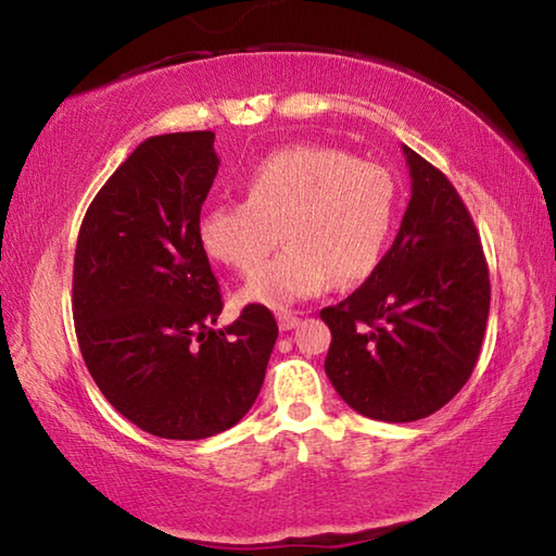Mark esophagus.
Masks as SVG:
<instances>
[{
  "instance_id": "esophagus-1",
  "label": "esophagus",
  "mask_w": 556,
  "mask_h": 556,
  "mask_svg": "<svg viewBox=\"0 0 556 556\" xmlns=\"http://www.w3.org/2000/svg\"><path fill=\"white\" fill-rule=\"evenodd\" d=\"M277 321H279L281 331H291V328L299 324V316L291 314V312H281V314H277Z\"/></svg>"
}]
</instances>
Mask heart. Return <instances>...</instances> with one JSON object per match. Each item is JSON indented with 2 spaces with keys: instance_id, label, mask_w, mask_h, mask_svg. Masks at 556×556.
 <instances>
[{
  "instance_id": "b5f03b06",
  "label": "heart",
  "mask_w": 556,
  "mask_h": 556,
  "mask_svg": "<svg viewBox=\"0 0 556 556\" xmlns=\"http://www.w3.org/2000/svg\"><path fill=\"white\" fill-rule=\"evenodd\" d=\"M394 220L388 168L343 149H277L244 176V199L201 215L205 252L242 275L257 271L281 238L287 248L242 289V301L285 308L338 279L353 285L378 269Z\"/></svg>"
}]
</instances>
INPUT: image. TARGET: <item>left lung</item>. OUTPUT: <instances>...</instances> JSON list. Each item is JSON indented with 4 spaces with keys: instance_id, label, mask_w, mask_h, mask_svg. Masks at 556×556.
<instances>
[{
    "instance_id": "left-lung-1",
    "label": "left lung",
    "mask_w": 556,
    "mask_h": 556,
    "mask_svg": "<svg viewBox=\"0 0 556 556\" xmlns=\"http://www.w3.org/2000/svg\"><path fill=\"white\" fill-rule=\"evenodd\" d=\"M412 199L388 255L361 289L326 306V375L363 417L417 421L468 382L485 336L491 277L448 178L404 147Z\"/></svg>"
}]
</instances>
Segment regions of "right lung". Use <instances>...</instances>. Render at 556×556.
<instances>
[{"instance_id":"obj_1","label":"right lung","mask_w":556,"mask_h":556,"mask_svg":"<svg viewBox=\"0 0 556 556\" xmlns=\"http://www.w3.org/2000/svg\"><path fill=\"white\" fill-rule=\"evenodd\" d=\"M213 131L149 137L83 218L73 321L92 380L131 425L208 439L250 412L277 341L267 306L213 328L223 296L199 223L218 154Z\"/></svg>"}]
</instances>
